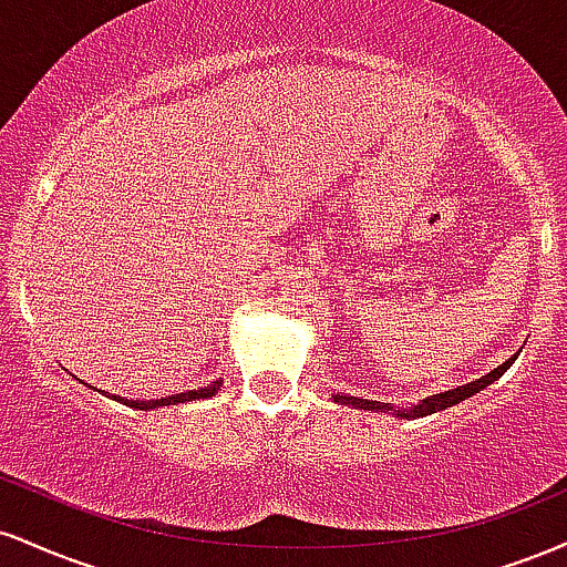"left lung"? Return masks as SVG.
Instances as JSON below:
<instances>
[{
	"label": "left lung",
	"mask_w": 567,
	"mask_h": 567,
	"mask_svg": "<svg viewBox=\"0 0 567 567\" xmlns=\"http://www.w3.org/2000/svg\"><path fill=\"white\" fill-rule=\"evenodd\" d=\"M517 360V354L509 357V360L504 362V365L493 368L491 373L483 375V379L472 381V383H464V386H455L451 392H440V394H432L426 396V400H421L419 405H413L410 410H394V415H400V419H421V415H429V413H437V410H445V408H453L458 405L461 400H466V396L483 392L487 383H493L501 375L506 373V368L512 365V362ZM336 402H341V405H354V408H362V410H392V405H386V402H373V400H357V396H347V394H333Z\"/></svg>",
	"instance_id": "8db88e82"
}]
</instances>
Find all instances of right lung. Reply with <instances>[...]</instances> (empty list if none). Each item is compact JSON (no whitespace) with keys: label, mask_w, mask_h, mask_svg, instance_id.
<instances>
[{"label":"right lung","mask_w":567,"mask_h":567,"mask_svg":"<svg viewBox=\"0 0 567 567\" xmlns=\"http://www.w3.org/2000/svg\"><path fill=\"white\" fill-rule=\"evenodd\" d=\"M218 386H220V381H213V383H207V386H202V389H192V392H181V394L162 396V400H148V402H146V400H125V396H116V394H114V400L122 402V405H127V408L148 410V408H162V405H178V402L205 400V396L216 394ZM103 394H109V392H103Z\"/></svg>","instance_id":"right-lung-1"}]
</instances>
